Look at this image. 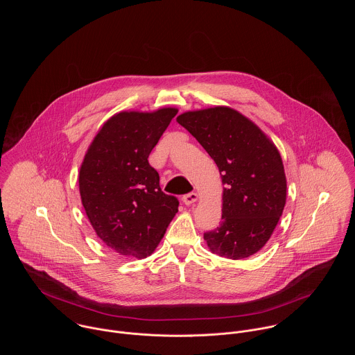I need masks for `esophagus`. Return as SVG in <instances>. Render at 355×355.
Masks as SVG:
<instances>
[{
    "label": "esophagus",
    "mask_w": 355,
    "mask_h": 355,
    "mask_svg": "<svg viewBox=\"0 0 355 355\" xmlns=\"http://www.w3.org/2000/svg\"><path fill=\"white\" fill-rule=\"evenodd\" d=\"M198 200V196L197 193H187L182 197V201L186 203V205H191V203L196 202Z\"/></svg>",
    "instance_id": "34e87169"
}]
</instances>
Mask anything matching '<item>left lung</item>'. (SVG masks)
<instances>
[{"label": "left lung", "mask_w": 355, "mask_h": 355, "mask_svg": "<svg viewBox=\"0 0 355 355\" xmlns=\"http://www.w3.org/2000/svg\"><path fill=\"white\" fill-rule=\"evenodd\" d=\"M176 120L214 159L225 186L221 224L203 234L209 249L231 259L253 255L269 241L286 205L287 183L276 146L231 107L186 112Z\"/></svg>", "instance_id": "left-lung-1"}]
</instances>
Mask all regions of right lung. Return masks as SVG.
Returning a JSON list of instances; mask_svg holds the SVG:
<instances>
[{
  "mask_svg": "<svg viewBox=\"0 0 355 355\" xmlns=\"http://www.w3.org/2000/svg\"><path fill=\"white\" fill-rule=\"evenodd\" d=\"M121 112L102 125L79 172L86 214L102 242L121 255L146 258L162 239L179 201L161 191L149 154L176 116Z\"/></svg>",
  "mask_w": 355,
  "mask_h": 355,
  "instance_id": "right-lung-1",
  "label": "right lung"
}]
</instances>
